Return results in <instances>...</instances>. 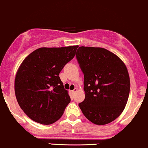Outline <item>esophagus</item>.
I'll return each mask as SVG.
<instances>
[{
    "label": "esophagus",
    "instance_id": "obj_1",
    "mask_svg": "<svg viewBox=\"0 0 148 148\" xmlns=\"http://www.w3.org/2000/svg\"><path fill=\"white\" fill-rule=\"evenodd\" d=\"M77 88H75V89L73 90H72V93H73V94H74L75 92H77Z\"/></svg>",
    "mask_w": 148,
    "mask_h": 148
}]
</instances>
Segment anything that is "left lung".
<instances>
[{
	"label": "left lung",
	"instance_id": "left-lung-1",
	"mask_svg": "<svg viewBox=\"0 0 148 148\" xmlns=\"http://www.w3.org/2000/svg\"><path fill=\"white\" fill-rule=\"evenodd\" d=\"M76 58L84 74L85 97L79 107L94 124L111 123L123 112L128 100L127 67L118 56L103 48L80 46Z\"/></svg>",
	"mask_w": 148,
	"mask_h": 148
}]
</instances>
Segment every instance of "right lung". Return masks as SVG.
<instances>
[{"mask_svg":"<svg viewBox=\"0 0 148 148\" xmlns=\"http://www.w3.org/2000/svg\"><path fill=\"white\" fill-rule=\"evenodd\" d=\"M77 47L40 48L29 54L18 68L16 97L23 111L33 121L51 125L63 115L71 97L59 73L75 56Z\"/></svg>","mask_w":148,"mask_h":148,"instance_id":"right-lung-1","label":"right lung"}]
</instances>
